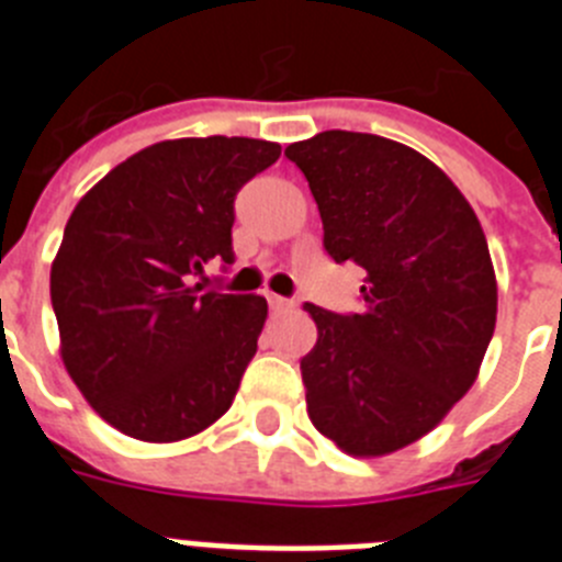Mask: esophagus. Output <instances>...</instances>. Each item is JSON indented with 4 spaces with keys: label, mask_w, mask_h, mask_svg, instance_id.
Returning <instances> with one entry per match:
<instances>
[{
    "label": "esophagus",
    "mask_w": 562,
    "mask_h": 562,
    "mask_svg": "<svg viewBox=\"0 0 562 562\" xmlns=\"http://www.w3.org/2000/svg\"><path fill=\"white\" fill-rule=\"evenodd\" d=\"M266 300H268V308H271V311H288V308H294V302L285 300V296L266 294Z\"/></svg>",
    "instance_id": "34e87169"
}]
</instances>
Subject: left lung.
Returning <instances> with one entry per match:
<instances>
[{
  "label": "left lung",
  "mask_w": 562,
  "mask_h": 562,
  "mask_svg": "<svg viewBox=\"0 0 562 562\" xmlns=\"http://www.w3.org/2000/svg\"><path fill=\"white\" fill-rule=\"evenodd\" d=\"M322 246L364 268L362 311L314 302L302 356L308 416L348 456L418 441L472 387L495 334L497 285L475 212L432 160L382 135L328 130L291 144Z\"/></svg>",
  "instance_id": "8db88e82"
}]
</instances>
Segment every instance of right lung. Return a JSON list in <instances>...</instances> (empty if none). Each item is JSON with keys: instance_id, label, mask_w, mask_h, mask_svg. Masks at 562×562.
Listing matches in <instances>:
<instances>
[{"instance_id": "1", "label": "right lung", "mask_w": 562, "mask_h": 562, "mask_svg": "<svg viewBox=\"0 0 562 562\" xmlns=\"http://www.w3.org/2000/svg\"><path fill=\"white\" fill-rule=\"evenodd\" d=\"M257 138L146 146L72 209L50 268L61 359L90 407L138 441H180L232 407L268 305L206 291L234 262V198L280 158Z\"/></svg>"}]
</instances>
